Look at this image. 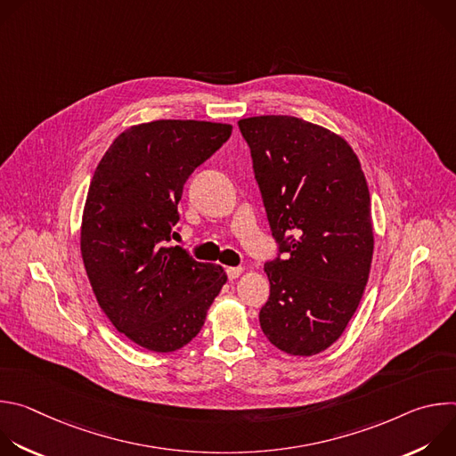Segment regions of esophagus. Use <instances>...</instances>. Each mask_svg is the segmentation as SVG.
Masks as SVG:
<instances>
[{"instance_id":"obj_1","label":"esophagus","mask_w":456,"mask_h":456,"mask_svg":"<svg viewBox=\"0 0 456 456\" xmlns=\"http://www.w3.org/2000/svg\"><path fill=\"white\" fill-rule=\"evenodd\" d=\"M225 273H227V278H229V280H236V278L243 273V269H241V267H227Z\"/></svg>"}]
</instances>
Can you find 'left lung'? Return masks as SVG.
<instances>
[{"label":"left lung","mask_w":456,"mask_h":456,"mask_svg":"<svg viewBox=\"0 0 456 456\" xmlns=\"http://www.w3.org/2000/svg\"><path fill=\"white\" fill-rule=\"evenodd\" d=\"M238 126L278 243L265 264L271 296L259 324L281 352L319 354L345 332L370 274L373 229L361 162L345 139L297 117H248Z\"/></svg>","instance_id":"1"}]
</instances>
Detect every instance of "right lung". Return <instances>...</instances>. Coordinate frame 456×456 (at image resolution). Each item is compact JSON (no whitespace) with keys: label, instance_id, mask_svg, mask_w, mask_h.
Masks as SVG:
<instances>
[{"label":"right lung","instance_id":"1","mask_svg":"<svg viewBox=\"0 0 456 456\" xmlns=\"http://www.w3.org/2000/svg\"><path fill=\"white\" fill-rule=\"evenodd\" d=\"M232 126L153 120L126 129L90 182L81 254L94 294L113 327L135 345L167 354L200 332L227 281L176 238L178 202L191 173L231 137Z\"/></svg>","mask_w":456,"mask_h":456}]
</instances>
